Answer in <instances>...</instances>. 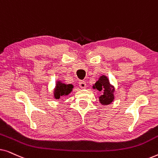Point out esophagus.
I'll use <instances>...</instances> for the list:
<instances>
[{"instance_id":"34e87169","label":"esophagus","mask_w":158,"mask_h":158,"mask_svg":"<svg viewBox=\"0 0 158 158\" xmlns=\"http://www.w3.org/2000/svg\"><path fill=\"white\" fill-rule=\"evenodd\" d=\"M79 86L81 88H85L86 87V83L85 81H79Z\"/></svg>"}]
</instances>
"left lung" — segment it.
I'll return each mask as SVG.
<instances>
[{"label": "left lung", "instance_id": "left-lung-1", "mask_svg": "<svg viewBox=\"0 0 158 158\" xmlns=\"http://www.w3.org/2000/svg\"><path fill=\"white\" fill-rule=\"evenodd\" d=\"M94 88L98 90L99 91L103 90V94L99 97V101L101 104L109 105L114 101V88L109 83V79L105 75H102L98 81L95 83Z\"/></svg>", "mask_w": 158, "mask_h": 158}]
</instances>
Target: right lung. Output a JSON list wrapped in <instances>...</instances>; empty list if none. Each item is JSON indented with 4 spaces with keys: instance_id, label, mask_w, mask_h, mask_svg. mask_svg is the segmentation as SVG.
Segmentation results:
<instances>
[{
    "instance_id": "1",
    "label": "right lung",
    "mask_w": 158,
    "mask_h": 158,
    "mask_svg": "<svg viewBox=\"0 0 158 158\" xmlns=\"http://www.w3.org/2000/svg\"><path fill=\"white\" fill-rule=\"evenodd\" d=\"M73 88V85L71 84L66 85V84L62 83L58 81L57 85H56L55 93H54V96L56 99H59L60 96L68 95L72 91Z\"/></svg>"
}]
</instances>
